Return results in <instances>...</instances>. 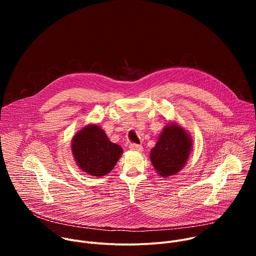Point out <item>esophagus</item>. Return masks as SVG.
Returning a JSON list of instances; mask_svg holds the SVG:
<instances>
[{
    "mask_svg": "<svg viewBox=\"0 0 256 256\" xmlns=\"http://www.w3.org/2000/svg\"><path fill=\"white\" fill-rule=\"evenodd\" d=\"M130 149L132 151H136V152H142V147L140 144H130Z\"/></svg>",
    "mask_w": 256,
    "mask_h": 256,
    "instance_id": "34e87169",
    "label": "esophagus"
}]
</instances>
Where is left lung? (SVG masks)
Wrapping results in <instances>:
<instances>
[{
    "instance_id": "8db88e82",
    "label": "left lung",
    "mask_w": 256,
    "mask_h": 256,
    "mask_svg": "<svg viewBox=\"0 0 256 256\" xmlns=\"http://www.w3.org/2000/svg\"><path fill=\"white\" fill-rule=\"evenodd\" d=\"M192 149L190 134L178 124L169 122L151 150L150 159L157 173L162 177H168L184 167Z\"/></svg>"
}]
</instances>
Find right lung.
Segmentation results:
<instances>
[{
  "mask_svg": "<svg viewBox=\"0 0 256 256\" xmlns=\"http://www.w3.org/2000/svg\"><path fill=\"white\" fill-rule=\"evenodd\" d=\"M70 147L79 168L96 177L110 172L124 152L120 144L109 140L105 132L94 124H87L76 132Z\"/></svg>",
  "mask_w": 256,
  "mask_h": 256,
  "instance_id": "add662e5",
  "label": "right lung"
}]
</instances>
